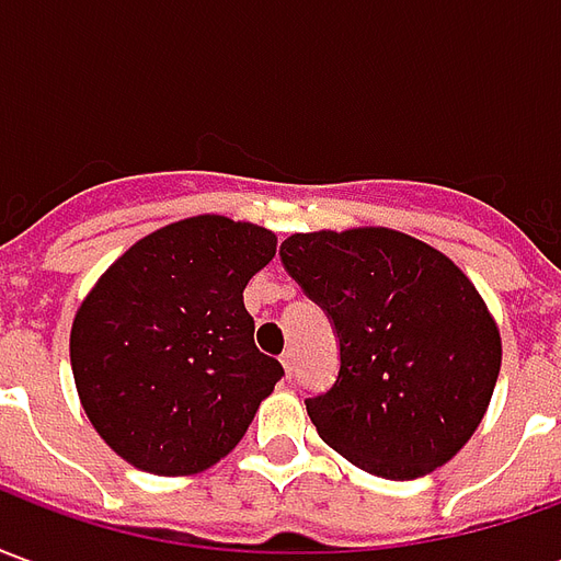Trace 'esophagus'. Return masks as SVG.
Masks as SVG:
<instances>
[{"mask_svg":"<svg viewBox=\"0 0 561 561\" xmlns=\"http://www.w3.org/2000/svg\"><path fill=\"white\" fill-rule=\"evenodd\" d=\"M282 366H285V376L291 378L294 376V352H291V348L282 354Z\"/></svg>","mask_w":561,"mask_h":561,"instance_id":"esophagus-1","label":"esophagus"}]
</instances>
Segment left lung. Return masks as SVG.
Here are the masks:
<instances>
[{"label":"left lung","mask_w":561,"mask_h":561,"mask_svg":"<svg viewBox=\"0 0 561 561\" xmlns=\"http://www.w3.org/2000/svg\"><path fill=\"white\" fill-rule=\"evenodd\" d=\"M279 257L340 336V376L306 400L318 435L388 481L445 466L478 430L502 366L469 276L390 228L291 233Z\"/></svg>","instance_id":"left-lung-1"}]
</instances>
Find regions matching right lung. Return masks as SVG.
I'll list each match as a JSON object with an SVG mask.
<instances>
[{
	"label": "right lung",
	"mask_w": 561,
	"mask_h": 561,
	"mask_svg": "<svg viewBox=\"0 0 561 561\" xmlns=\"http://www.w3.org/2000/svg\"><path fill=\"white\" fill-rule=\"evenodd\" d=\"M276 233L173 221L114 261L71 324L83 412L135 469L195 474L237 447L285 369L257 352L243 291Z\"/></svg>",
	"instance_id": "obj_1"
}]
</instances>
